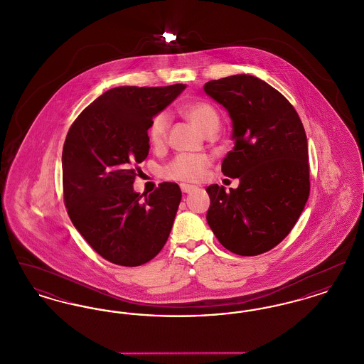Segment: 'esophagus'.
<instances>
[{
    "mask_svg": "<svg viewBox=\"0 0 364 364\" xmlns=\"http://www.w3.org/2000/svg\"><path fill=\"white\" fill-rule=\"evenodd\" d=\"M180 188H181V191L183 192H186V193H190V192H192V191L196 190V187L195 186H191V184H180Z\"/></svg>",
    "mask_w": 364,
    "mask_h": 364,
    "instance_id": "esophagus-1",
    "label": "esophagus"
}]
</instances>
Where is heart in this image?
<instances>
[{
  "label": "heart",
  "instance_id": "1",
  "mask_svg": "<svg viewBox=\"0 0 364 364\" xmlns=\"http://www.w3.org/2000/svg\"><path fill=\"white\" fill-rule=\"evenodd\" d=\"M183 113L193 125L202 129L205 134L217 131L220 127L218 110L208 101H195L183 107ZM171 117L166 112H159L151 119L147 128V136L150 143L159 149L166 143ZM211 165V158L208 154H178L166 164L162 174L168 180L176 181H199L208 172Z\"/></svg>",
  "mask_w": 364,
  "mask_h": 364
}]
</instances>
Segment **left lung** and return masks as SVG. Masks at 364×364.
Segmentation results:
<instances>
[{"instance_id":"left-lung-1","label":"left lung","mask_w":364,"mask_h":364,"mask_svg":"<svg viewBox=\"0 0 364 364\" xmlns=\"http://www.w3.org/2000/svg\"><path fill=\"white\" fill-rule=\"evenodd\" d=\"M205 91L233 122L235 146L223 173L236 190L208 186V226L226 250L255 257L282 242L310 195L307 136L292 104L251 75L210 80Z\"/></svg>"}]
</instances>
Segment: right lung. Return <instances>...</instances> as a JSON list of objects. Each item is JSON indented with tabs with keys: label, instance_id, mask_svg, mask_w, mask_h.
<instances>
[{
	"label": "right lung",
	"instance_id": "add662e5",
	"mask_svg": "<svg viewBox=\"0 0 364 364\" xmlns=\"http://www.w3.org/2000/svg\"><path fill=\"white\" fill-rule=\"evenodd\" d=\"M186 88L116 87L70 125L63 149V191L70 221L91 248L120 266H140L162 250L181 200L176 183L134 191L149 156L147 128Z\"/></svg>",
	"mask_w": 364,
	"mask_h": 364
}]
</instances>
